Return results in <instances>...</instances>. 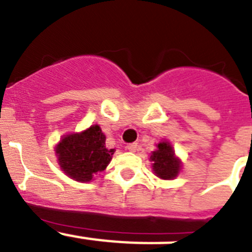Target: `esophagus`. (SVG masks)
<instances>
[{
	"instance_id": "1",
	"label": "esophagus",
	"mask_w": 252,
	"mask_h": 252,
	"mask_svg": "<svg viewBox=\"0 0 252 252\" xmlns=\"http://www.w3.org/2000/svg\"><path fill=\"white\" fill-rule=\"evenodd\" d=\"M127 150L131 151V153H136V150H137L136 142H133V144H130V145H127Z\"/></svg>"
}]
</instances>
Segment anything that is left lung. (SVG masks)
<instances>
[{
    "mask_svg": "<svg viewBox=\"0 0 252 252\" xmlns=\"http://www.w3.org/2000/svg\"><path fill=\"white\" fill-rule=\"evenodd\" d=\"M153 162V171L158 178L164 180L175 179L182 169V161L175 155L171 144L166 140H161L157 145V150L150 155Z\"/></svg>",
    "mask_w": 252,
    "mask_h": 252,
    "instance_id": "obj_1",
    "label": "left lung"
}]
</instances>
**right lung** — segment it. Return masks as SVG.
Instances as JSON below:
<instances>
[{
  "label": "right lung",
  "instance_id": "obj_1",
  "mask_svg": "<svg viewBox=\"0 0 252 252\" xmlns=\"http://www.w3.org/2000/svg\"><path fill=\"white\" fill-rule=\"evenodd\" d=\"M54 151L60 169L69 178L88 183L107 168L115 149L106 148V135L95 124L81 132L64 135Z\"/></svg>",
  "mask_w": 252,
  "mask_h": 252
}]
</instances>
